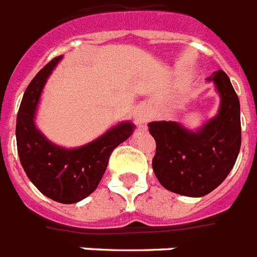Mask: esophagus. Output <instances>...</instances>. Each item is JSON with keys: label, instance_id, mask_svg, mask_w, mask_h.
<instances>
[{"label": "esophagus", "instance_id": "1", "mask_svg": "<svg viewBox=\"0 0 257 257\" xmlns=\"http://www.w3.org/2000/svg\"><path fill=\"white\" fill-rule=\"evenodd\" d=\"M153 115V108L150 106L149 103H146V102H142L139 103L134 110V119L137 123H146L151 118Z\"/></svg>", "mask_w": 257, "mask_h": 257}]
</instances>
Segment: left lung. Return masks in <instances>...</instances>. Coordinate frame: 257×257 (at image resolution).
I'll use <instances>...</instances> for the list:
<instances>
[{
  "label": "left lung",
  "instance_id": "obj_1",
  "mask_svg": "<svg viewBox=\"0 0 257 257\" xmlns=\"http://www.w3.org/2000/svg\"><path fill=\"white\" fill-rule=\"evenodd\" d=\"M213 82L220 95L216 116L196 131L172 120L149 123L157 142L153 170L159 183L171 192L199 198L223 183L232 170L241 145L240 102L228 75L213 71Z\"/></svg>",
  "mask_w": 257,
  "mask_h": 257
}]
</instances>
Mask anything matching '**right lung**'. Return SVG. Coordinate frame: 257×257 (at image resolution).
<instances>
[{
  "instance_id": "right-lung-1",
  "label": "right lung",
  "mask_w": 257,
  "mask_h": 257,
  "mask_svg": "<svg viewBox=\"0 0 257 257\" xmlns=\"http://www.w3.org/2000/svg\"><path fill=\"white\" fill-rule=\"evenodd\" d=\"M55 57L33 78L18 110L16 138L22 167L32 183L55 202L77 203L99 184L115 147L134 131L131 122L118 123L103 135L77 149H65L51 143L36 127L37 106L47 77L61 61Z\"/></svg>"
}]
</instances>
